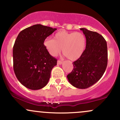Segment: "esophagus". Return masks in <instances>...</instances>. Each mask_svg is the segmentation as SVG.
I'll return each mask as SVG.
<instances>
[{
    "instance_id": "obj_1",
    "label": "esophagus",
    "mask_w": 120,
    "mask_h": 120,
    "mask_svg": "<svg viewBox=\"0 0 120 120\" xmlns=\"http://www.w3.org/2000/svg\"><path fill=\"white\" fill-rule=\"evenodd\" d=\"M57 64H59V65H60V64H61L62 63H63V61H61V60H57Z\"/></svg>"
}]
</instances>
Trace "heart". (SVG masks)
I'll list each match as a JSON object with an SVG mask.
<instances>
[{
    "mask_svg": "<svg viewBox=\"0 0 120 120\" xmlns=\"http://www.w3.org/2000/svg\"><path fill=\"white\" fill-rule=\"evenodd\" d=\"M86 44V39L83 34L65 31H59L55 34L53 39L47 38L44 42V46L51 55L56 56L62 49L63 54L71 60L81 57Z\"/></svg>",
    "mask_w": 120,
    "mask_h": 120,
    "instance_id": "1",
    "label": "heart"
}]
</instances>
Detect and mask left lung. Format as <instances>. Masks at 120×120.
<instances>
[{
	"label": "left lung",
	"mask_w": 120,
	"mask_h": 120,
	"mask_svg": "<svg viewBox=\"0 0 120 120\" xmlns=\"http://www.w3.org/2000/svg\"><path fill=\"white\" fill-rule=\"evenodd\" d=\"M80 29L86 37V49L73 62V69L67 78L75 87L83 89L91 86L103 76L108 63V50L102 35L85 28Z\"/></svg>",
	"instance_id": "8db88e82"
}]
</instances>
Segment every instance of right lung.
Returning <instances> with one entry per match:
<instances>
[{
	"mask_svg": "<svg viewBox=\"0 0 120 120\" xmlns=\"http://www.w3.org/2000/svg\"><path fill=\"white\" fill-rule=\"evenodd\" d=\"M56 28L37 24L19 34L13 49V70L20 82L27 89L39 90L47 84L57 59L47 51L44 42Z\"/></svg>",
	"mask_w": 120,
	"mask_h": 120,
	"instance_id": "add662e5",
	"label": "right lung"
}]
</instances>
